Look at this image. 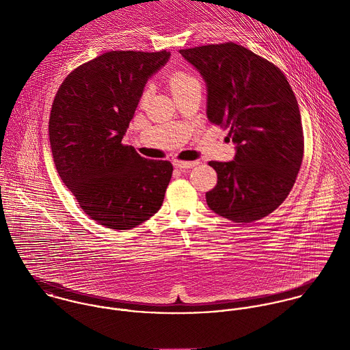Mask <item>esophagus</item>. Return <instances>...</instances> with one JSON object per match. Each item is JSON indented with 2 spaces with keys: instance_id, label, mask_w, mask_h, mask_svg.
<instances>
[{
  "instance_id": "34e87169",
  "label": "esophagus",
  "mask_w": 350,
  "mask_h": 350,
  "mask_svg": "<svg viewBox=\"0 0 350 350\" xmlns=\"http://www.w3.org/2000/svg\"><path fill=\"white\" fill-rule=\"evenodd\" d=\"M200 161H185V160H174V165L175 168H180V170H185V168H193L198 164Z\"/></svg>"
}]
</instances>
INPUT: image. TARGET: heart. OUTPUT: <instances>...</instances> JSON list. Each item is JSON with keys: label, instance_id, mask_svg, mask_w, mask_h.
<instances>
[{"label": "heart", "instance_id": "heart-1", "mask_svg": "<svg viewBox=\"0 0 350 350\" xmlns=\"http://www.w3.org/2000/svg\"><path fill=\"white\" fill-rule=\"evenodd\" d=\"M168 85L174 93V96H178L180 93H185L190 89L194 88H200V79L191 74L190 71L186 70H178L175 72H172L168 78ZM150 94H152V85L148 83L144 86L142 96H140V100L144 103L150 100Z\"/></svg>", "mask_w": 350, "mask_h": 350}]
</instances>
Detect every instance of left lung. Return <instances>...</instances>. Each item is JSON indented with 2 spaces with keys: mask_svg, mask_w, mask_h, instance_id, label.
<instances>
[{
  "mask_svg": "<svg viewBox=\"0 0 350 350\" xmlns=\"http://www.w3.org/2000/svg\"><path fill=\"white\" fill-rule=\"evenodd\" d=\"M206 81L207 118L229 128L234 160L208 161L217 185L208 207L233 222H254L288 197L304 137L299 106L282 70L233 42L179 50Z\"/></svg>",
  "mask_w": 350,
  "mask_h": 350,
  "instance_id": "obj_1",
  "label": "left lung"
}]
</instances>
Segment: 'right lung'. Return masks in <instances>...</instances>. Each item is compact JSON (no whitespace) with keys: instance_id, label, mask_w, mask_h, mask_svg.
<instances>
[{"instance_id":"1","label":"right lung","mask_w":350,"mask_h":350,"mask_svg":"<svg viewBox=\"0 0 350 350\" xmlns=\"http://www.w3.org/2000/svg\"><path fill=\"white\" fill-rule=\"evenodd\" d=\"M170 52L109 51L72 70L51 107L56 171L100 225L132 229L160 208L174 167L140 156L122 137L150 75Z\"/></svg>"}]
</instances>
